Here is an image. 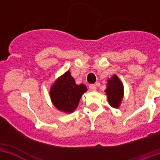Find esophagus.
<instances>
[{
  "label": "esophagus",
  "instance_id": "esophagus-1",
  "mask_svg": "<svg viewBox=\"0 0 160 160\" xmlns=\"http://www.w3.org/2000/svg\"><path fill=\"white\" fill-rule=\"evenodd\" d=\"M89 88H90V90H92V91H95V90H96V85H95V84H91V85H89Z\"/></svg>",
  "mask_w": 160,
  "mask_h": 160
}]
</instances>
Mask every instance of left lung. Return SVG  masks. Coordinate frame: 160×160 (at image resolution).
Masks as SVG:
<instances>
[{"label":"left lung","instance_id":"left-lung-1","mask_svg":"<svg viewBox=\"0 0 160 160\" xmlns=\"http://www.w3.org/2000/svg\"><path fill=\"white\" fill-rule=\"evenodd\" d=\"M105 92L108 96L109 105L114 108H118L124 95V87L121 81L116 75H114L113 77L108 80Z\"/></svg>","mask_w":160,"mask_h":160}]
</instances>
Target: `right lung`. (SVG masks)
<instances>
[{
  "instance_id": "right-lung-1",
  "label": "right lung",
  "mask_w": 160,
  "mask_h": 160,
  "mask_svg": "<svg viewBox=\"0 0 160 160\" xmlns=\"http://www.w3.org/2000/svg\"><path fill=\"white\" fill-rule=\"evenodd\" d=\"M86 90L85 85H76L70 71H67L53 85L51 89V98L58 109L71 113L76 109L81 95Z\"/></svg>"
}]
</instances>
